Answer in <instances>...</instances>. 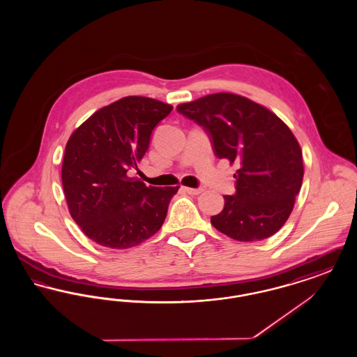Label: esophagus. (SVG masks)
<instances>
[{
  "label": "esophagus",
  "instance_id": "obj_1",
  "mask_svg": "<svg viewBox=\"0 0 357 357\" xmlns=\"http://www.w3.org/2000/svg\"><path fill=\"white\" fill-rule=\"evenodd\" d=\"M185 191H186L187 194H190V195H198V194H201L202 191H204V188H192V187H185Z\"/></svg>",
  "mask_w": 357,
  "mask_h": 357
}]
</instances>
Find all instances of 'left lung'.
I'll list each match as a JSON object with an SVG mask.
<instances>
[{"label": "left lung", "mask_w": 357, "mask_h": 357, "mask_svg": "<svg viewBox=\"0 0 357 357\" xmlns=\"http://www.w3.org/2000/svg\"><path fill=\"white\" fill-rule=\"evenodd\" d=\"M176 111L204 127L220 159L238 162L236 194L211 217L227 237L250 242L277 233L293 210L304 178L303 153L288 126L272 111L234 93H213Z\"/></svg>", "instance_id": "obj_1"}]
</instances>
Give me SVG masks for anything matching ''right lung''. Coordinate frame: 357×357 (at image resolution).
I'll list each match as a JSON object with an SVG mask.
<instances>
[{
	"mask_svg": "<svg viewBox=\"0 0 357 357\" xmlns=\"http://www.w3.org/2000/svg\"><path fill=\"white\" fill-rule=\"evenodd\" d=\"M172 105L127 96L96 111L70 135L61 181L69 213L85 236L111 249L153 237L179 186H146L128 176L147 153L153 128Z\"/></svg>",
	"mask_w": 357,
	"mask_h": 357,
	"instance_id": "obj_1",
	"label": "right lung"
}]
</instances>
